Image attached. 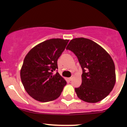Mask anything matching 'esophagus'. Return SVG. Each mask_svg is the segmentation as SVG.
<instances>
[{"mask_svg": "<svg viewBox=\"0 0 127 127\" xmlns=\"http://www.w3.org/2000/svg\"><path fill=\"white\" fill-rule=\"evenodd\" d=\"M72 79H73V77H69V81H71V80H72Z\"/></svg>", "mask_w": 127, "mask_h": 127, "instance_id": "obj_1", "label": "esophagus"}]
</instances>
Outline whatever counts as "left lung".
Segmentation results:
<instances>
[{
    "instance_id": "8db88e82",
    "label": "left lung",
    "mask_w": 127,
    "mask_h": 127,
    "mask_svg": "<svg viewBox=\"0 0 127 127\" xmlns=\"http://www.w3.org/2000/svg\"><path fill=\"white\" fill-rule=\"evenodd\" d=\"M66 49L77 57L82 69V85L75 88L77 95L87 103L106 98L116 84V70L112 58L103 47L84 37L71 40Z\"/></svg>"
}]
</instances>
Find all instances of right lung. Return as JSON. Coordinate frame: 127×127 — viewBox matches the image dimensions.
Masks as SVG:
<instances>
[{
	"label": "right lung",
	"mask_w": 127,
	"mask_h": 127,
	"mask_svg": "<svg viewBox=\"0 0 127 127\" xmlns=\"http://www.w3.org/2000/svg\"><path fill=\"white\" fill-rule=\"evenodd\" d=\"M69 40L52 39L33 47L24 58L20 77L24 89L32 98L40 102L57 99L66 81L58 72L57 61Z\"/></svg>",
	"instance_id": "add662e5"
}]
</instances>
